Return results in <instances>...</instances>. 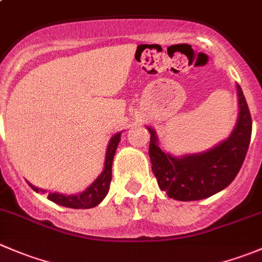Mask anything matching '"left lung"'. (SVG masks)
I'll return each instance as SVG.
<instances>
[{"label": "left lung", "instance_id": "8db88e82", "mask_svg": "<svg viewBox=\"0 0 262 262\" xmlns=\"http://www.w3.org/2000/svg\"><path fill=\"white\" fill-rule=\"evenodd\" d=\"M239 118L229 138L204 154L177 157L157 146L156 133H151L149 157L152 172L161 190L177 201H195L227 188L234 180L247 155L252 133V118L242 88L237 85Z\"/></svg>", "mask_w": 262, "mask_h": 262}]
</instances>
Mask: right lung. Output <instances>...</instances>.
<instances>
[{"label": "right lung", "mask_w": 262, "mask_h": 262, "mask_svg": "<svg viewBox=\"0 0 262 262\" xmlns=\"http://www.w3.org/2000/svg\"><path fill=\"white\" fill-rule=\"evenodd\" d=\"M120 142V133L115 134V136L111 138L110 143H108L107 152H106V161H105V169H103L102 174L84 190V192L79 193V194L75 195H63L58 194V193H48L47 199L50 201L55 202V204L61 205V206L70 207V209H91V207H95L102 201L106 197L108 192V188H110L111 178H113V171H111V166H113V160L114 155H115L116 148H118V144ZM30 185L33 190L35 192H39L40 189H38L37 187L32 185L30 183H28Z\"/></svg>", "instance_id": "obj_1"}]
</instances>
